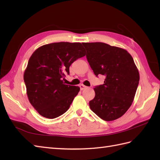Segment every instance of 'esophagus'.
Masks as SVG:
<instances>
[{"label":"esophagus","mask_w":160,"mask_h":160,"mask_svg":"<svg viewBox=\"0 0 160 160\" xmlns=\"http://www.w3.org/2000/svg\"><path fill=\"white\" fill-rule=\"evenodd\" d=\"M79 87H80V89L81 90H84L85 88H86V86H84L83 84H81L80 86H79Z\"/></svg>","instance_id":"34e87169"}]
</instances>
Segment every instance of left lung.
<instances>
[{
  "mask_svg": "<svg viewBox=\"0 0 160 160\" xmlns=\"http://www.w3.org/2000/svg\"><path fill=\"white\" fill-rule=\"evenodd\" d=\"M82 44L94 74L106 77L104 83L94 88L95 97L90 101V109L105 121L118 119L131 106L139 84L134 60L124 49L100 42Z\"/></svg>",
  "mask_w": 160,
  "mask_h": 160,
  "instance_id": "1",
  "label": "left lung"
}]
</instances>
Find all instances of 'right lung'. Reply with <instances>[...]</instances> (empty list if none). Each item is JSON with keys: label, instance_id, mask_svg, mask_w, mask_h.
I'll return each instance as SVG.
<instances>
[{"label": "right lung", "instance_id": "right-lung-1", "mask_svg": "<svg viewBox=\"0 0 160 160\" xmlns=\"http://www.w3.org/2000/svg\"><path fill=\"white\" fill-rule=\"evenodd\" d=\"M86 55L81 43L59 42L42 45L29 59L24 72L28 99L45 118L54 119L69 109L80 88L66 85L70 65Z\"/></svg>", "mask_w": 160, "mask_h": 160}]
</instances>
